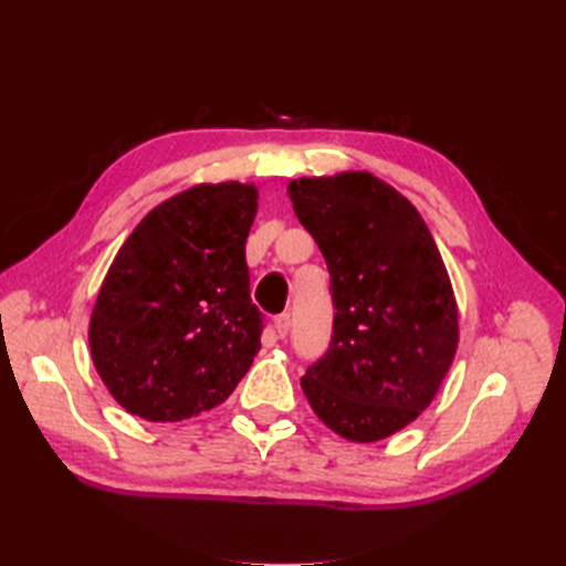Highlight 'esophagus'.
I'll list each match as a JSON object with an SVG mask.
<instances>
[{"mask_svg": "<svg viewBox=\"0 0 566 566\" xmlns=\"http://www.w3.org/2000/svg\"><path fill=\"white\" fill-rule=\"evenodd\" d=\"M287 331H290V316L287 314H281V316L273 318V333H276V337L283 339L287 335Z\"/></svg>", "mask_w": 566, "mask_h": 566, "instance_id": "1", "label": "esophagus"}]
</instances>
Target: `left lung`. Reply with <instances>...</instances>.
Segmentation results:
<instances>
[{
    "instance_id": "1",
    "label": "left lung",
    "mask_w": 566,
    "mask_h": 566,
    "mask_svg": "<svg viewBox=\"0 0 566 566\" xmlns=\"http://www.w3.org/2000/svg\"><path fill=\"white\" fill-rule=\"evenodd\" d=\"M287 196L325 256L335 304L304 397L342 439H387L432 403L455 358L447 264L410 200L370 172L293 179Z\"/></svg>"
}]
</instances>
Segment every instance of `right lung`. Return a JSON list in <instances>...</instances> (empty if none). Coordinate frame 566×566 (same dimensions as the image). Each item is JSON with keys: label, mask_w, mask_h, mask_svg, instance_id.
Segmentation results:
<instances>
[{"label": "right lung", "mask_w": 566, "mask_h": 566, "mask_svg": "<svg viewBox=\"0 0 566 566\" xmlns=\"http://www.w3.org/2000/svg\"><path fill=\"white\" fill-rule=\"evenodd\" d=\"M254 184H196L156 205L106 273L90 316L98 378L127 413L179 422L229 399L260 352L245 241Z\"/></svg>", "instance_id": "right-lung-1"}]
</instances>
